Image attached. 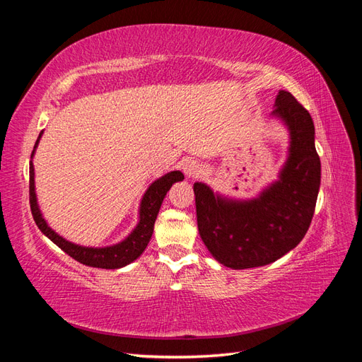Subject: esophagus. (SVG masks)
I'll list each match as a JSON object with an SVG mask.
<instances>
[{
    "label": "esophagus",
    "mask_w": 362,
    "mask_h": 362,
    "mask_svg": "<svg viewBox=\"0 0 362 362\" xmlns=\"http://www.w3.org/2000/svg\"><path fill=\"white\" fill-rule=\"evenodd\" d=\"M181 168H182V172L185 173V177H187V178H194L201 173V164L193 158L184 160L182 164H181Z\"/></svg>",
    "instance_id": "esophagus-1"
}]
</instances>
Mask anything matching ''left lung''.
<instances>
[{
  "instance_id": "obj_1",
  "label": "left lung",
  "mask_w": 362,
  "mask_h": 362,
  "mask_svg": "<svg viewBox=\"0 0 362 362\" xmlns=\"http://www.w3.org/2000/svg\"><path fill=\"white\" fill-rule=\"evenodd\" d=\"M273 107L272 116L290 134L288 156L276 181L252 199H233L204 182L193 184L202 242L221 264L235 270L270 264L298 246L320 189L311 115L286 90H279Z\"/></svg>"
}]
</instances>
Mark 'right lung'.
Instances as JSON below:
<instances>
[{
    "label": "right lung",
    "mask_w": 362,
    "mask_h": 362,
    "mask_svg": "<svg viewBox=\"0 0 362 362\" xmlns=\"http://www.w3.org/2000/svg\"><path fill=\"white\" fill-rule=\"evenodd\" d=\"M42 134L43 131L36 140L35 149L31 152V161H30V206H31L33 218H35L37 228L51 240L54 245H57L62 250L66 252L69 257H72L74 259L86 266L98 267V269H120L129 264V262H133L134 259H137L141 254H144V250L146 249L149 240L152 237V233H154V223L158 216L164 196L168 194L173 182L184 180V175L180 170H172L166 175H163L161 178L156 180L149 185L148 190L144 194V198L140 201L139 222L133 231H131L122 242L112 246H104V247L75 245L69 242V240L59 235L52 228H49L45 218H43L37 204L33 157H35V152Z\"/></svg>",
    "instance_id": "obj_1"
}]
</instances>
